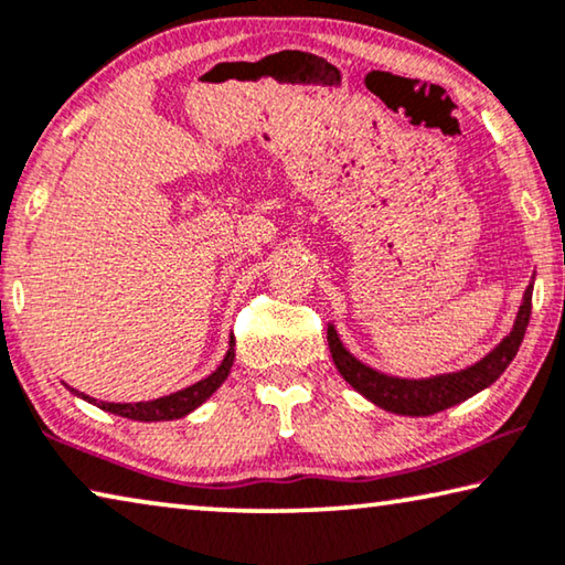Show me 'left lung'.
<instances>
[{"label": "left lung", "instance_id": "obj_1", "mask_svg": "<svg viewBox=\"0 0 565 565\" xmlns=\"http://www.w3.org/2000/svg\"><path fill=\"white\" fill-rule=\"evenodd\" d=\"M533 280L535 277H531V282H527V288L523 292V302H520V308L515 312V323L510 328V333L502 338L490 353H484L480 361H475L472 366L449 373H437V376L427 379L388 376V373L371 369L363 361L355 359V355L343 345L333 323H328V349H331L335 369L355 392L366 396L371 404H376L381 409L392 414L429 416L445 412L455 404H462L465 398H470L475 394H480L482 388L492 386L494 381L502 376V371L510 366V361L515 359L520 343H523L527 320H531Z\"/></svg>", "mask_w": 565, "mask_h": 565}]
</instances>
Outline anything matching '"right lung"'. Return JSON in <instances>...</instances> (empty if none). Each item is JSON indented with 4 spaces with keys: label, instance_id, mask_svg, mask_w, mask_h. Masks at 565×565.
Instances as JSON below:
<instances>
[{
    "label": "right lung",
    "instance_id": "right-lung-1",
    "mask_svg": "<svg viewBox=\"0 0 565 565\" xmlns=\"http://www.w3.org/2000/svg\"><path fill=\"white\" fill-rule=\"evenodd\" d=\"M232 363H234V341L230 338V349L224 353V359L216 371H212L210 376L196 381V384L181 388V392H173L169 396H161V398H153V402H136V404H113V402H98V398H93L88 394L77 392V388H71L75 396L85 398L88 404H95L98 409L103 412H110V414H118V416H126V419H134V422H171V419H181V416L192 414L194 409H199L206 398H210L216 388L224 384V379L230 376L232 371Z\"/></svg>",
    "mask_w": 565,
    "mask_h": 565
}]
</instances>
